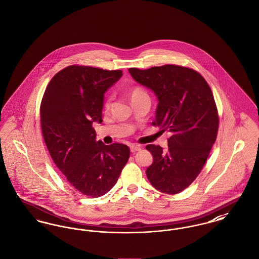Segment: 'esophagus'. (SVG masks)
Wrapping results in <instances>:
<instances>
[{"mask_svg": "<svg viewBox=\"0 0 259 259\" xmlns=\"http://www.w3.org/2000/svg\"><path fill=\"white\" fill-rule=\"evenodd\" d=\"M139 150H140V146L139 145H136V144L131 145V151L132 152H137V151H139Z\"/></svg>", "mask_w": 259, "mask_h": 259, "instance_id": "esophagus-1", "label": "esophagus"}]
</instances>
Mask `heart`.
Wrapping results in <instances>:
<instances>
[{"mask_svg":"<svg viewBox=\"0 0 259 259\" xmlns=\"http://www.w3.org/2000/svg\"><path fill=\"white\" fill-rule=\"evenodd\" d=\"M147 93L145 92V90L141 87H135L132 91H131V94H130V97H131V100L132 99H135V98H138V97H141V96H146ZM111 101H112V97H108L106 98L105 100V103H104V107L106 109H109L110 106H111Z\"/></svg>","mask_w":259,"mask_h":259,"instance_id":"1","label":"heart"}]
</instances>
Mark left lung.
I'll return each mask as SVG.
<instances>
[{
  "mask_svg": "<svg viewBox=\"0 0 259 259\" xmlns=\"http://www.w3.org/2000/svg\"><path fill=\"white\" fill-rule=\"evenodd\" d=\"M128 71L157 97L153 124L172 135L167 151L146 145L153 156L147 179L161 192L179 193L198 176L217 138L219 119L212 91L197 71L185 67L165 65Z\"/></svg>",
  "mask_w": 259,
  "mask_h": 259,
  "instance_id": "obj_1",
  "label": "left lung"
}]
</instances>
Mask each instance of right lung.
Returning <instances> with one entry per match:
<instances>
[{"instance_id":"obj_1","label":"right lung","mask_w":259,"mask_h":259,"mask_svg":"<svg viewBox=\"0 0 259 259\" xmlns=\"http://www.w3.org/2000/svg\"><path fill=\"white\" fill-rule=\"evenodd\" d=\"M121 75V70L69 66L53 77L41 102L42 134L53 161L87 196L111 190L130 158L126 145H105L92 127L102 122L104 95Z\"/></svg>"}]
</instances>
